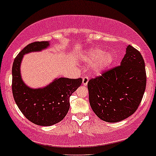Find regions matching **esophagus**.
<instances>
[{"label":"esophagus","mask_w":156,"mask_h":156,"mask_svg":"<svg viewBox=\"0 0 156 156\" xmlns=\"http://www.w3.org/2000/svg\"><path fill=\"white\" fill-rule=\"evenodd\" d=\"M88 80H89V79H88V76H84V77L83 78V84L86 86V85H88Z\"/></svg>","instance_id":"esophagus-1"}]
</instances>
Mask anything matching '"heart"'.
I'll list each match as a JSON object with an SVG mask.
<instances>
[{
    "label": "heart",
    "mask_w": 156,
    "mask_h": 156,
    "mask_svg": "<svg viewBox=\"0 0 156 156\" xmlns=\"http://www.w3.org/2000/svg\"><path fill=\"white\" fill-rule=\"evenodd\" d=\"M84 60L88 63H94L91 71L94 74H100L102 71L112 64L114 56L110 52L105 53L104 50L95 48L89 50L85 54Z\"/></svg>",
    "instance_id": "b5f03b06"
}]
</instances>
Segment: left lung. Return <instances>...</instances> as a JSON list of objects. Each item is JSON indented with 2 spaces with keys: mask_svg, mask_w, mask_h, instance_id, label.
<instances>
[{
  "mask_svg": "<svg viewBox=\"0 0 156 156\" xmlns=\"http://www.w3.org/2000/svg\"><path fill=\"white\" fill-rule=\"evenodd\" d=\"M147 84L145 62L129 45L118 66L103 71L88 83L89 102L95 115L108 123L129 118L138 109Z\"/></svg>",
  "mask_w": 156,
  "mask_h": 156,
  "instance_id": "1",
  "label": "left lung"
}]
</instances>
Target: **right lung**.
<instances>
[{
  "instance_id": "1",
  "label": "right lung",
  "mask_w": 156,
  "mask_h": 156,
  "mask_svg": "<svg viewBox=\"0 0 156 156\" xmlns=\"http://www.w3.org/2000/svg\"><path fill=\"white\" fill-rule=\"evenodd\" d=\"M48 46V41H35L27 45L15 58L12 68V90L16 104L25 118L43 126L57 123L66 116L70 108V97L83 83L82 78H58L41 89H32L23 83L20 74L23 56Z\"/></svg>"
}]
</instances>
